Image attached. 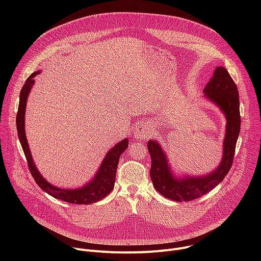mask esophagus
Listing matches in <instances>:
<instances>
[{"label":"esophagus","mask_w":261,"mask_h":261,"mask_svg":"<svg viewBox=\"0 0 261 261\" xmlns=\"http://www.w3.org/2000/svg\"><path fill=\"white\" fill-rule=\"evenodd\" d=\"M133 135H134L135 139L143 140V139L150 137L152 135V130L148 126H146L144 124H140V125H137L134 128Z\"/></svg>","instance_id":"1"}]
</instances>
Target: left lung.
Here are the masks:
<instances>
[{
	"mask_svg": "<svg viewBox=\"0 0 261 261\" xmlns=\"http://www.w3.org/2000/svg\"><path fill=\"white\" fill-rule=\"evenodd\" d=\"M203 94V97L214 103L226 119L223 155L213 171L201 175H177L173 172L161 144L156 139L147 141L152 159L150 174L154 187L161 195L173 201H190L208 193L226 176L233 162L241 130L240 99L238 88L224 67H216Z\"/></svg>",
	"mask_w": 261,
	"mask_h": 261,
	"instance_id": "1",
	"label": "left lung"
}]
</instances>
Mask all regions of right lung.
<instances>
[{
  "instance_id": "add662e5",
  "label": "right lung",
  "mask_w": 261,
  "mask_h": 261,
  "mask_svg": "<svg viewBox=\"0 0 261 261\" xmlns=\"http://www.w3.org/2000/svg\"><path fill=\"white\" fill-rule=\"evenodd\" d=\"M40 73H41L40 70L32 73L30 77L25 81V84L20 91L19 105H18V111L16 116V128H17L18 138L22 146V150L27 158L29 168L33 175V178L43 191H45L47 194L51 195L57 199L66 201L68 203H74V204H91V203L97 202L113 191L115 187L118 163L121 155L128 147L129 140L128 138H125L119 141L114 147H111L105 155L104 159L102 160L100 167L96 171V174L92 177L91 180L87 181L84 186H82V187L75 188V189L73 188L66 189V188L57 187V186L47 181L42 176V174L40 173L38 168H37L33 160L29 142L25 136V130H24V116H25L28 97L35 84L34 77L37 75V74H40Z\"/></svg>"
}]
</instances>
